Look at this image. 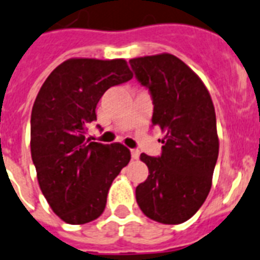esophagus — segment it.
I'll list each match as a JSON object with an SVG mask.
<instances>
[{
    "instance_id": "obj_1",
    "label": "esophagus",
    "mask_w": 260,
    "mask_h": 260,
    "mask_svg": "<svg viewBox=\"0 0 260 260\" xmlns=\"http://www.w3.org/2000/svg\"><path fill=\"white\" fill-rule=\"evenodd\" d=\"M131 154H132V158H134V160H137L139 156H140V152H139L137 149H132L131 150Z\"/></svg>"
}]
</instances>
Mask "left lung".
I'll return each mask as SVG.
<instances>
[{"label": "left lung", "instance_id": "obj_1", "mask_svg": "<svg viewBox=\"0 0 260 260\" xmlns=\"http://www.w3.org/2000/svg\"><path fill=\"white\" fill-rule=\"evenodd\" d=\"M129 63L153 99L152 126L164 134L158 158L140 154L149 174L136 187L137 205L153 221L182 223L211 189L219 152L214 104L200 76L177 56L162 52Z\"/></svg>", "mask_w": 260, "mask_h": 260}]
</instances>
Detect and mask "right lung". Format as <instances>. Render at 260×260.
Wrapping results in <instances>:
<instances>
[{
    "label": "right lung",
    "mask_w": 260,
    "mask_h": 260,
    "mask_svg": "<svg viewBox=\"0 0 260 260\" xmlns=\"http://www.w3.org/2000/svg\"><path fill=\"white\" fill-rule=\"evenodd\" d=\"M132 76L125 59L71 58L52 70L37 95L31 158L46 201L66 223L99 218L112 181L129 162L123 144L95 143L86 135L103 93Z\"/></svg>",
    "instance_id": "1"
}]
</instances>
